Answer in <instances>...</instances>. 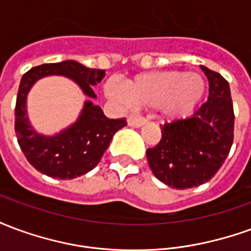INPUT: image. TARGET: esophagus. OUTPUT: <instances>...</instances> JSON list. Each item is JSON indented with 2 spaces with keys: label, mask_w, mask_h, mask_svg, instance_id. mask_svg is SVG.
<instances>
[{
  "label": "esophagus",
  "mask_w": 251,
  "mask_h": 251,
  "mask_svg": "<svg viewBox=\"0 0 251 251\" xmlns=\"http://www.w3.org/2000/svg\"><path fill=\"white\" fill-rule=\"evenodd\" d=\"M127 124H129V126H133V127H141L142 125L147 124V120L144 117H140V115L130 114L129 118H127Z\"/></svg>",
  "instance_id": "obj_1"
}]
</instances>
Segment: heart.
I'll list each match as a JSON object with an SVG mask.
<instances>
[{
	"label": "heart",
	"instance_id": "heart-1",
	"mask_svg": "<svg viewBox=\"0 0 251 251\" xmlns=\"http://www.w3.org/2000/svg\"><path fill=\"white\" fill-rule=\"evenodd\" d=\"M126 93L118 83L110 80L106 94L110 98L127 100V97L138 106L156 107L169 120L188 117L204 94V80L198 74L183 71L149 72L127 80Z\"/></svg>",
	"mask_w": 251,
	"mask_h": 251
}]
</instances>
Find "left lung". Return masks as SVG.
I'll use <instances>...</instances> for the list:
<instances>
[{"label":"left lung","mask_w":251,"mask_h":251,"mask_svg":"<svg viewBox=\"0 0 251 251\" xmlns=\"http://www.w3.org/2000/svg\"><path fill=\"white\" fill-rule=\"evenodd\" d=\"M210 83L207 102L185 120L161 126V140L147 157L153 175L172 188L207 183L219 171L234 141L230 86L221 74L201 67Z\"/></svg>","instance_id":"1"}]
</instances>
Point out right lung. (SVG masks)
Segmentation results:
<instances>
[{
  "label": "right lung",
  "mask_w": 251,
  "mask_h": 251,
  "mask_svg": "<svg viewBox=\"0 0 251 251\" xmlns=\"http://www.w3.org/2000/svg\"><path fill=\"white\" fill-rule=\"evenodd\" d=\"M48 75L71 77L90 98H97L93 86L104 76V70L87 68L75 60L41 64L25 72L20 82L14 109L16 137L26 160L41 174L55 179H74L94 169L109 148L115 131L126 126L125 118L110 120L93 102L84 103L79 120L53 137L33 130L26 117V95L36 80Z\"/></svg>",
  "instance_id": "1"
}]
</instances>
